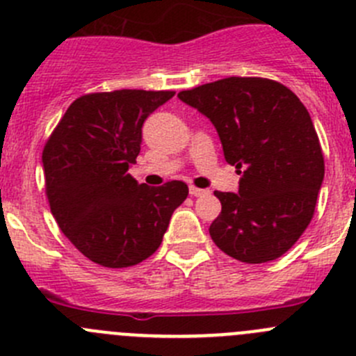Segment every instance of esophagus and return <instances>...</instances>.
I'll use <instances>...</instances> for the list:
<instances>
[{"label": "esophagus", "instance_id": "34e87169", "mask_svg": "<svg viewBox=\"0 0 356 356\" xmlns=\"http://www.w3.org/2000/svg\"><path fill=\"white\" fill-rule=\"evenodd\" d=\"M188 191H191V195H194V197H199V195L208 194V191H204V188H197V187H191Z\"/></svg>", "mask_w": 356, "mask_h": 356}]
</instances>
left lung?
I'll return each instance as SVG.
<instances>
[{
    "label": "left lung",
    "instance_id": "obj_1",
    "mask_svg": "<svg viewBox=\"0 0 356 356\" xmlns=\"http://www.w3.org/2000/svg\"><path fill=\"white\" fill-rule=\"evenodd\" d=\"M215 125L223 157L241 175L238 194L215 192L209 227L236 260L262 264L289 252L313 218L325 164L309 111L282 83L229 76L178 94Z\"/></svg>",
    "mask_w": 356,
    "mask_h": 356
}]
</instances>
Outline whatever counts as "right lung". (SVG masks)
<instances>
[{
	"mask_svg": "<svg viewBox=\"0 0 356 356\" xmlns=\"http://www.w3.org/2000/svg\"><path fill=\"white\" fill-rule=\"evenodd\" d=\"M172 90L122 89L71 103L43 148L47 197L67 239L99 266L129 267L161 246L187 184H138L129 175L141 127Z\"/></svg>",
	"mask_w": 356,
	"mask_h": 356,
	"instance_id": "obj_1",
	"label": "right lung"
}]
</instances>
